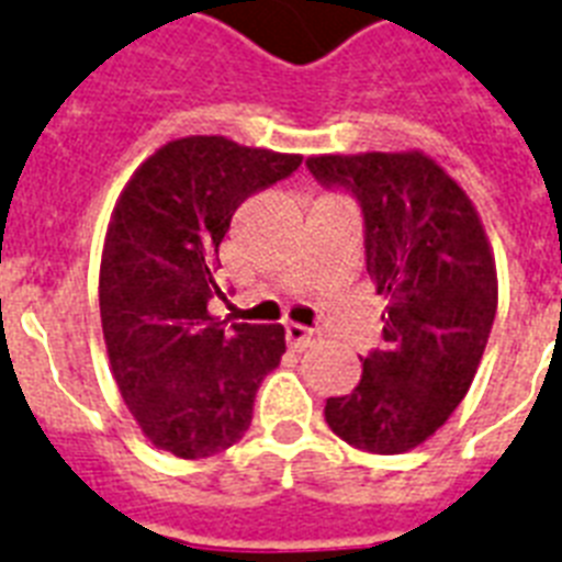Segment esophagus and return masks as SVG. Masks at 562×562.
Here are the masks:
<instances>
[{
  "label": "esophagus",
  "mask_w": 562,
  "mask_h": 562,
  "mask_svg": "<svg viewBox=\"0 0 562 562\" xmlns=\"http://www.w3.org/2000/svg\"><path fill=\"white\" fill-rule=\"evenodd\" d=\"M286 342H290V348H295V351L313 348V345L318 342V330L290 322V325H286Z\"/></svg>",
  "instance_id": "obj_1"
}]
</instances>
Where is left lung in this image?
<instances>
[{"label": "left lung", "mask_w": 562, "mask_h": 562, "mask_svg": "<svg viewBox=\"0 0 562 562\" xmlns=\"http://www.w3.org/2000/svg\"><path fill=\"white\" fill-rule=\"evenodd\" d=\"M307 168L359 203L368 272L389 299L383 345L351 394L327 397L325 420L357 450L406 452L447 424L482 362L499 302L491 244L459 182L417 150Z\"/></svg>", "instance_id": "obj_1"}]
</instances>
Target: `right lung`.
<instances>
[{
	"instance_id": "right-lung-1",
	"label": "right lung",
	"mask_w": 562,
	"mask_h": 562,
	"mask_svg": "<svg viewBox=\"0 0 562 562\" xmlns=\"http://www.w3.org/2000/svg\"><path fill=\"white\" fill-rule=\"evenodd\" d=\"M302 156L188 136L156 150L119 196L101 258V325L112 374L154 447L209 459L244 438L284 327L217 322L220 244L246 196Z\"/></svg>"
}]
</instances>
